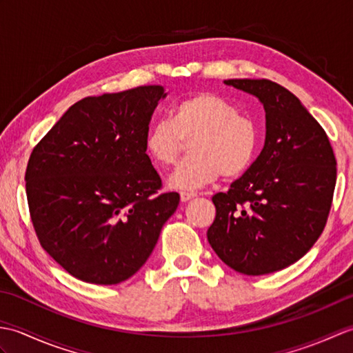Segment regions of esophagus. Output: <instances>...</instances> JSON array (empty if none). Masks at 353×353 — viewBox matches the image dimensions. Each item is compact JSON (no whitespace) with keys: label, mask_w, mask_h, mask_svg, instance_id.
I'll list each match as a JSON object with an SVG mask.
<instances>
[{"label":"esophagus","mask_w":353,"mask_h":353,"mask_svg":"<svg viewBox=\"0 0 353 353\" xmlns=\"http://www.w3.org/2000/svg\"><path fill=\"white\" fill-rule=\"evenodd\" d=\"M194 197H197V194H194V192H181V200L182 201H188V200H191Z\"/></svg>","instance_id":"esophagus-1"}]
</instances>
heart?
Here are the masks:
<instances>
[{
	"label": "heart",
	"mask_w": 353,
	"mask_h": 353,
	"mask_svg": "<svg viewBox=\"0 0 353 353\" xmlns=\"http://www.w3.org/2000/svg\"><path fill=\"white\" fill-rule=\"evenodd\" d=\"M190 159L170 177L179 191H196L220 174L236 177L249 170L259 145L258 125L215 92H199L179 101L170 119H157L145 134V150L161 167L174 165L183 141H190Z\"/></svg>",
	"instance_id": "heart-1"
}]
</instances>
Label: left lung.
<instances>
[{
	"instance_id": "8db88e82",
	"label": "left lung",
	"mask_w": 353,
	"mask_h": 353,
	"mask_svg": "<svg viewBox=\"0 0 353 353\" xmlns=\"http://www.w3.org/2000/svg\"><path fill=\"white\" fill-rule=\"evenodd\" d=\"M265 110V144L250 168L212 197L208 241L235 272L261 276L294 264L326 226L336 161L317 119L288 89L272 80L230 79Z\"/></svg>"
}]
</instances>
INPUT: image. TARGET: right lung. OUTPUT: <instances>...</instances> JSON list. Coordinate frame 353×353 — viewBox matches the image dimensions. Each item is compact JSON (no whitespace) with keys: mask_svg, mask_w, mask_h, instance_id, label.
<instances>
[{"mask_svg":"<svg viewBox=\"0 0 353 353\" xmlns=\"http://www.w3.org/2000/svg\"><path fill=\"white\" fill-rule=\"evenodd\" d=\"M162 86L86 97L65 112L30 156L26 191L43 250L95 285L129 279L145 264L179 205L145 153Z\"/></svg>","mask_w":353,"mask_h":353,"instance_id":"right-lung-1","label":"right lung"}]
</instances>
